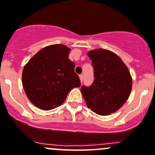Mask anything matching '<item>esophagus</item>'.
Wrapping results in <instances>:
<instances>
[{
    "label": "esophagus",
    "mask_w": 155,
    "mask_h": 155,
    "mask_svg": "<svg viewBox=\"0 0 155 155\" xmlns=\"http://www.w3.org/2000/svg\"><path fill=\"white\" fill-rule=\"evenodd\" d=\"M79 79H80V81H81V82H83V75H82V74L79 75Z\"/></svg>",
    "instance_id": "1"
}]
</instances>
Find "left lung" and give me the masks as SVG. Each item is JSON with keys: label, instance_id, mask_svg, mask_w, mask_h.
<instances>
[{"label": "left lung", "instance_id": "obj_1", "mask_svg": "<svg viewBox=\"0 0 155 155\" xmlns=\"http://www.w3.org/2000/svg\"><path fill=\"white\" fill-rule=\"evenodd\" d=\"M94 67L92 85L81 88L88 108L101 116L116 112L125 104L132 90V77L122 60L105 49L90 51Z\"/></svg>", "mask_w": 155, "mask_h": 155}]
</instances>
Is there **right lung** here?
Wrapping results in <instances>:
<instances>
[{"label":"right lung","mask_w":155,"mask_h":155,"mask_svg":"<svg viewBox=\"0 0 155 155\" xmlns=\"http://www.w3.org/2000/svg\"><path fill=\"white\" fill-rule=\"evenodd\" d=\"M70 49L64 45L44 48L23 68L22 86L30 101L44 110L62 104L73 88L81 85L75 64L69 59Z\"/></svg>","instance_id":"right-lung-1"}]
</instances>
